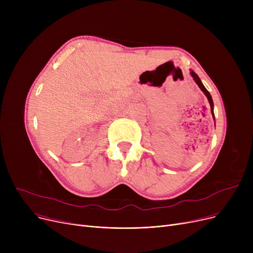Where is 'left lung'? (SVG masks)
I'll use <instances>...</instances> for the list:
<instances>
[{
  "instance_id": "obj_1",
  "label": "left lung",
  "mask_w": 253,
  "mask_h": 253,
  "mask_svg": "<svg viewBox=\"0 0 253 253\" xmlns=\"http://www.w3.org/2000/svg\"><path fill=\"white\" fill-rule=\"evenodd\" d=\"M191 75H192V77L194 78V80H195V82L197 83V85L200 87V89L204 92V94L207 96V98H208V101H209V104H210V108H211V114H212V116H213V119H214V114H213V101H212V98H211V95H210V93L207 91V89L204 87V85L202 84V82H201V80L199 79V77H198V75L196 74V73H194L193 71L191 72Z\"/></svg>"
}]
</instances>
